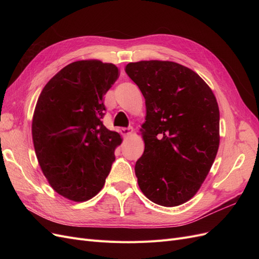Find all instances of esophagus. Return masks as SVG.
<instances>
[{"instance_id": "1", "label": "esophagus", "mask_w": 259, "mask_h": 259, "mask_svg": "<svg viewBox=\"0 0 259 259\" xmlns=\"http://www.w3.org/2000/svg\"><path fill=\"white\" fill-rule=\"evenodd\" d=\"M121 134L123 135V137H130L131 135H132V133H133V128L132 127H124V128H121Z\"/></svg>"}]
</instances>
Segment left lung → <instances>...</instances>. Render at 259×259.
<instances>
[{
  "label": "left lung",
  "instance_id": "1",
  "mask_svg": "<svg viewBox=\"0 0 259 259\" xmlns=\"http://www.w3.org/2000/svg\"><path fill=\"white\" fill-rule=\"evenodd\" d=\"M125 72L146 101L145 151L135 164L138 186L162 206L198 192L219 147V109L208 85L173 61L131 62Z\"/></svg>",
  "mask_w": 259,
  "mask_h": 259
}]
</instances>
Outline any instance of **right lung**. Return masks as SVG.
<instances>
[{
  "instance_id": "right-lung-1",
  "label": "right lung",
  "mask_w": 259,
  "mask_h": 259,
  "mask_svg": "<svg viewBox=\"0 0 259 259\" xmlns=\"http://www.w3.org/2000/svg\"><path fill=\"white\" fill-rule=\"evenodd\" d=\"M119 77L112 64L81 60L62 68L44 86L32 120L36 158L53 189L69 200L101 190L122 143L103 123L104 95Z\"/></svg>"
}]
</instances>
